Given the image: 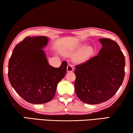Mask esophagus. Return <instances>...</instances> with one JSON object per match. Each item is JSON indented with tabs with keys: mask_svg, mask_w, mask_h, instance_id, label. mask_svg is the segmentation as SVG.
I'll use <instances>...</instances> for the list:
<instances>
[{
	"mask_svg": "<svg viewBox=\"0 0 133 133\" xmlns=\"http://www.w3.org/2000/svg\"><path fill=\"white\" fill-rule=\"evenodd\" d=\"M74 70V67L73 66V65H72L71 64H69L68 66H67V70L68 72L69 71H73Z\"/></svg>",
	"mask_w": 133,
	"mask_h": 133,
	"instance_id": "obj_1",
	"label": "esophagus"
}]
</instances>
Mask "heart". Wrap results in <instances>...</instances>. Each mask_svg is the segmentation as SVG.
<instances>
[{
	"label": "heart",
	"mask_w": 133,
	"mask_h": 133,
	"mask_svg": "<svg viewBox=\"0 0 133 133\" xmlns=\"http://www.w3.org/2000/svg\"><path fill=\"white\" fill-rule=\"evenodd\" d=\"M77 51H80L77 56V60L79 62H84L88 60L94 53V49L92 47H86L85 45L78 47Z\"/></svg>",
	"instance_id": "1"
}]
</instances>
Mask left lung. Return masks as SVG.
<instances>
[{"label": "left lung", "instance_id": "1", "mask_svg": "<svg viewBox=\"0 0 133 133\" xmlns=\"http://www.w3.org/2000/svg\"><path fill=\"white\" fill-rule=\"evenodd\" d=\"M98 55L75 66V89L85 103L97 104L107 102L122 84L125 76V57L117 43L103 38Z\"/></svg>", "mask_w": 133, "mask_h": 133}]
</instances>
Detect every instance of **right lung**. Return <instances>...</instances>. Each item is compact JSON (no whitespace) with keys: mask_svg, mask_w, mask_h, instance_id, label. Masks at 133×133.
Masks as SVG:
<instances>
[{"mask_svg":"<svg viewBox=\"0 0 133 133\" xmlns=\"http://www.w3.org/2000/svg\"><path fill=\"white\" fill-rule=\"evenodd\" d=\"M46 36H28L13 49L9 61L8 77L16 92L32 104L52 100L58 82L67 73V63L55 68L49 65L42 49L48 44Z\"/></svg>","mask_w":133,"mask_h":133,"instance_id":"right-lung-1","label":"right lung"}]
</instances>
